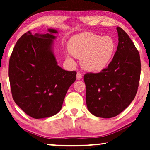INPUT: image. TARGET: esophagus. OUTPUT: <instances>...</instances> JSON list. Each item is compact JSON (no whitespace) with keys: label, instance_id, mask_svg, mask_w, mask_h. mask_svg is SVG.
Wrapping results in <instances>:
<instances>
[{"label":"esophagus","instance_id":"34e87169","mask_svg":"<svg viewBox=\"0 0 150 150\" xmlns=\"http://www.w3.org/2000/svg\"><path fill=\"white\" fill-rule=\"evenodd\" d=\"M82 77H83V75H82V74L80 72V71H78L77 74H76V79L78 80H80L82 79Z\"/></svg>","mask_w":150,"mask_h":150}]
</instances>
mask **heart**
I'll list each match as a JSON object with an SVG mask.
<instances>
[{"label":"heart","instance_id":"heart-1","mask_svg":"<svg viewBox=\"0 0 150 150\" xmlns=\"http://www.w3.org/2000/svg\"><path fill=\"white\" fill-rule=\"evenodd\" d=\"M69 50L74 56L82 59L84 68L100 71L111 62L116 51V43L111 36L81 33L69 41Z\"/></svg>","mask_w":150,"mask_h":150}]
</instances>
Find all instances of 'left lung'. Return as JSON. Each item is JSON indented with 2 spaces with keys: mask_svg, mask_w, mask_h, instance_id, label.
Here are the masks:
<instances>
[{
  "mask_svg": "<svg viewBox=\"0 0 150 150\" xmlns=\"http://www.w3.org/2000/svg\"><path fill=\"white\" fill-rule=\"evenodd\" d=\"M117 50L108 66L84 76L88 110L102 118L113 117L126 109L136 96L140 80L139 51L122 28L117 26Z\"/></svg>",
  "mask_w": 150,
  "mask_h": 150,
  "instance_id": "obj_1",
  "label": "left lung"
}]
</instances>
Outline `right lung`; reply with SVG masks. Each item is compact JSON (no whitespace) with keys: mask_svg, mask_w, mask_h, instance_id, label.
I'll use <instances>...</instances> for the list:
<instances>
[{"mask_svg":"<svg viewBox=\"0 0 150 150\" xmlns=\"http://www.w3.org/2000/svg\"><path fill=\"white\" fill-rule=\"evenodd\" d=\"M26 32L17 41L9 63V78L16 104L35 119L46 118L60 111L69 87L74 83L76 71L57 65L52 52L57 33Z\"/></svg>","mask_w":150,"mask_h":150,"instance_id":"1","label":"right lung"}]
</instances>
